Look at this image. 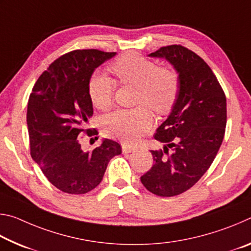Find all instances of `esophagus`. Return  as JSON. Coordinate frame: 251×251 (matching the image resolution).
Returning a JSON list of instances; mask_svg holds the SVG:
<instances>
[{"instance_id":"obj_1","label":"esophagus","mask_w":251,"mask_h":251,"mask_svg":"<svg viewBox=\"0 0 251 251\" xmlns=\"http://www.w3.org/2000/svg\"><path fill=\"white\" fill-rule=\"evenodd\" d=\"M122 151L124 154H128V152H131L135 151V147L130 146V145H127V144H123L122 145Z\"/></svg>"}]
</instances>
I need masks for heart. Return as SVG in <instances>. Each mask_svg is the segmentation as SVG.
Instances as JSON below:
<instances>
[{
    "label": "heart",
    "mask_w": 251,
    "mask_h": 251,
    "mask_svg": "<svg viewBox=\"0 0 251 251\" xmlns=\"http://www.w3.org/2000/svg\"><path fill=\"white\" fill-rule=\"evenodd\" d=\"M112 70L122 84L137 87L136 104L139 106L133 109H117L106 115L103 120L104 133L123 142L135 143L154 123L150 108L158 114L172 109L179 93V76L175 70L158 67L155 62L134 52L118 57ZM115 88V80L97 72L88 83V95L93 105L100 110L109 109Z\"/></svg>",
    "instance_id": "b5f03b06"
}]
</instances>
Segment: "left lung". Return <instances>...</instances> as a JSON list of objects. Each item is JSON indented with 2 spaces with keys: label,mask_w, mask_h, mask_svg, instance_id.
Listing matches in <instances>:
<instances>
[{
  "label": "left lung",
  "mask_w": 251,
  "mask_h": 251,
  "mask_svg": "<svg viewBox=\"0 0 251 251\" xmlns=\"http://www.w3.org/2000/svg\"><path fill=\"white\" fill-rule=\"evenodd\" d=\"M148 56L166 58L180 87L172 113L154 136L163 150L151 151L154 165L141 181L157 196L172 197L193 187L214 161L226 128V96L210 67L193 50L169 45Z\"/></svg>",
  "instance_id": "obj_1"
}]
</instances>
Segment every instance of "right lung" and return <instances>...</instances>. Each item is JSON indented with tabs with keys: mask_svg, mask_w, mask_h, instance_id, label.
Listing matches in <instances>:
<instances>
[{
	"mask_svg": "<svg viewBox=\"0 0 251 251\" xmlns=\"http://www.w3.org/2000/svg\"><path fill=\"white\" fill-rule=\"evenodd\" d=\"M115 52L76 50L58 57L44 71L28 99L26 122L32 158L50 184L62 192L82 195L103 179L109 160L122 147L104 139L92 151L80 147V134L93 116L88 83L96 67Z\"/></svg>",
	"mask_w": 251,
	"mask_h": 251,
	"instance_id": "obj_1",
	"label": "right lung"
}]
</instances>
